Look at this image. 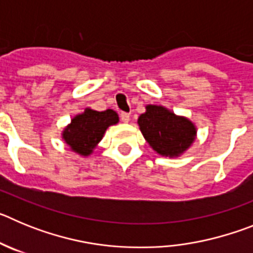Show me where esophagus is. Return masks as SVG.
Listing matches in <instances>:
<instances>
[{
    "mask_svg": "<svg viewBox=\"0 0 253 253\" xmlns=\"http://www.w3.org/2000/svg\"><path fill=\"white\" fill-rule=\"evenodd\" d=\"M120 119H122V122L128 123L129 120H130V115H129L128 113H122L120 114Z\"/></svg>",
    "mask_w": 253,
    "mask_h": 253,
    "instance_id": "34e87169",
    "label": "esophagus"
}]
</instances>
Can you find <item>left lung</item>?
Listing matches in <instances>:
<instances>
[{
	"mask_svg": "<svg viewBox=\"0 0 253 253\" xmlns=\"http://www.w3.org/2000/svg\"><path fill=\"white\" fill-rule=\"evenodd\" d=\"M138 124L149 146L162 156H178L193 143L196 130L193 123L176 116L162 106L148 105Z\"/></svg>",
	"mask_w": 253,
	"mask_h": 253,
	"instance_id": "1",
	"label": "left lung"
}]
</instances>
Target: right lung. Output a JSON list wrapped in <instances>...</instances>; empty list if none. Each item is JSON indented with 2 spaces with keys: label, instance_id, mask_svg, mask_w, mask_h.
Listing matches in <instances>:
<instances>
[{
  "label": "right lung",
  "instance_id": "right-lung-1",
  "mask_svg": "<svg viewBox=\"0 0 253 253\" xmlns=\"http://www.w3.org/2000/svg\"><path fill=\"white\" fill-rule=\"evenodd\" d=\"M118 114L111 109L96 111L87 109L84 114L73 118L63 133V138L71 148L82 156H88L101 140L107 126L116 124Z\"/></svg>",
  "mask_w": 253,
  "mask_h": 253
}]
</instances>
